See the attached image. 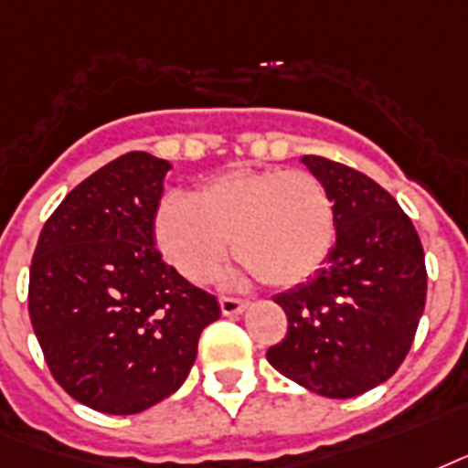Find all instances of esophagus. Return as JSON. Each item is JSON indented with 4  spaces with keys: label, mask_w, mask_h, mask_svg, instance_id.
<instances>
[{
    "label": "esophagus",
    "mask_w": 468,
    "mask_h": 468,
    "mask_svg": "<svg viewBox=\"0 0 468 468\" xmlns=\"http://www.w3.org/2000/svg\"><path fill=\"white\" fill-rule=\"evenodd\" d=\"M219 307H222V314H227V317H234V314L244 313L246 307H249V303H246V300H239V298H229V295H222V298H219Z\"/></svg>",
    "instance_id": "esophagus-1"
}]
</instances>
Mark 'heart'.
I'll return each instance as SVG.
<instances>
[{
  "label": "heart",
  "mask_w": 468,
  "mask_h": 468,
  "mask_svg": "<svg viewBox=\"0 0 468 468\" xmlns=\"http://www.w3.org/2000/svg\"><path fill=\"white\" fill-rule=\"evenodd\" d=\"M163 256L193 283L219 271L227 241L249 273L292 288L327 261L336 237L335 200L310 170L234 168L195 193L163 197L155 209Z\"/></svg>",
  "instance_id": "obj_1"
}]
</instances>
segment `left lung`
I'll use <instances>...</instances> for the list:
<instances>
[{"label": "left lung", "instance_id": "left-lung-1", "mask_svg": "<svg viewBox=\"0 0 468 468\" xmlns=\"http://www.w3.org/2000/svg\"><path fill=\"white\" fill-rule=\"evenodd\" d=\"M335 200L336 241L324 266L275 303L288 335L266 351L275 371L324 398H354L403 364L425 310V251L393 195L364 173L303 155Z\"/></svg>", "mask_w": 468, "mask_h": 468}]
</instances>
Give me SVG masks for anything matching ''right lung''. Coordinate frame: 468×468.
Instances as JSON below:
<instances>
[{"label":"right lung","instance_id":"obj_1","mask_svg":"<svg viewBox=\"0 0 468 468\" xmlns=\"http://www.w3.org/2000/svg\"><path fill=\"white\" fill-rule=\"evenodd\" d=\"M170 163L144 151L82 180L43 224L28 314L53 378L78 403L133 415L176 393L219 303L163 261L155 209Z\"/></svg>","mask_w":468,"mask_h":468}]
</instances>
